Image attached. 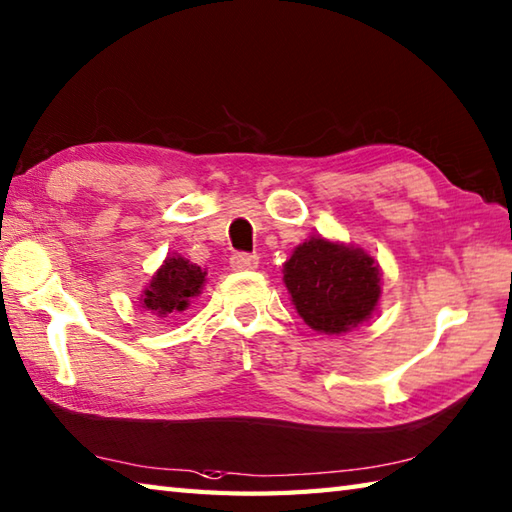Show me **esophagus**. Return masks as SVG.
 I'll list each match as a JSON object with an SVG mask.
<instances>
[{
    "label": "esophagus",
    "mask_w": 512,
    "mask_h": 512,
    "mask_svg": "<svg viewBox=\"0 0 512 512\" xmlns=\"http://www.w3.org/2000/svg\"><path fill=\"white\" fill-rule=\"evenodd\" d=\"M229 265L234 272H249V269L258 267V256L256 254H234L229 258Z\"/></svg>",
    "instance_id": "esophagus-1"
}]
</instances>
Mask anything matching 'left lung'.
Returning <instances> with one entry per match:
<instances>
[{"mask_svg": "<svg viewBox=\"0 0 512 512\" xmlns=\"http://www.w3.org/2000/svg\"><path fill=\"white\" fill-rule=\"evenodd\" d=\"M283 283L298 316L314 332L339 336L370 321L381 301V269L363 247L323 236L296 245Z\"/></svg>", "mask_w": 512, "mask_h": 512, "instance_id": "8db88e82", "label": "left lung"}]
</instances>
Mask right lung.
Segmentation results:
<instances>
[{"label": "right lung", "instance_id": "obj_1", "mask_svg": "<svg viewBox=\"0 0 512 512\" xmlns=\"http://www.w3.org/2000/svg\"><path fill=\"white\" fill-rule=\"evenodd\" d=\"M207 283V272L198 265L189 263L180 254H169L158 272L151 276L147 287L140 294V307L160 318L185 312L191 305V298L200 296Z\"/></svg>", "mask_w": 512, "mask_h": 512}]
</instances>
